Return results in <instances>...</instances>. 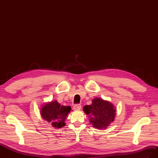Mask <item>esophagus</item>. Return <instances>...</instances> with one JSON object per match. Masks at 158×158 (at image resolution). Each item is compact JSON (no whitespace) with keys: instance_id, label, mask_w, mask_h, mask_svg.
<instances>
[{"instance_id":"obj_1","label":"esophagus","mask_w":158,"mask_h":158,"mask_svg":"<svg viewBox=\"0 0 158 158\" xmlns=\"http://www.w3.org/2000/svg\"><path fill=\"white\" fill-rule=\"evenodd\" d=\"M73 109L75 110H79L81 109V105H75L73 106Z\"/></svg>"}]
</instances>
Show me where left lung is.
<instances>
[{
	"instance_id": "left-lung-1",
	"label": "left lung",
	"mask_w": 158,
	"mask_h": 158,
	"mask_svg": "<svg viewBox=\"0 0 158 158\" xmlns=\"http://www.w3.org/2000/svg\"><path fill=\"white\" fill-rule=\"evenodd\" d=\"M83 110L88 115L90 123L98 130H105L116 116V107L108 100L100 98H94L91 105H85Z\"/></svg>"
}]
</instances>
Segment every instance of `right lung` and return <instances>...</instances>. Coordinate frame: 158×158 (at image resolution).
Instances as JSON below:
<instances>
[{
	"mask_svg": "<svg viewBox=\"0 0 158 158\" xmlns=\"http://www.w3.org/2000/svg\"><path fill=\"white\" fill-rule=\"evenodd\" d=\"M70 111V106H62L57 100L43 104L40 110L42 118L56 129L65 126L64 122Z\"/></svg>",
	"mask_w": 158,
	"mask_h": 158,
	"instance_id": "right-lung-1",
	"label": "right lung"
}]
</instances>
